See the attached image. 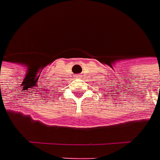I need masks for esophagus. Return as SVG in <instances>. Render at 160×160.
Listing matches in <instances>:
<instances>
[{
    "mask_svg": "<svg viewBox=\"0 0 160 160\" xmlns=\"http://www.w3.org/2000/svg\"><path fill=\"white\" fill-rule=\"evenodd\" d=\"M75 77H77V78H79V77H80V75H76Z\"/></svg>",
    "mask_w": 160,
    "mask_h": 160,
    "instance_id": "obj_1",
    "label": "esophagus"
}]
</instances>
